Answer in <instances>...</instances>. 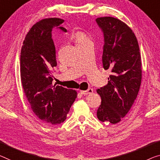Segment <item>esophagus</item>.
<instances>
[{
  "mask_svg": "<svg viewBox=\"0 0 160 160\" xmlns=\"http://www.w3.org/2000/svg\"><path fill=\"white\" fill-rule=\"evenodd\" d=\"M80 93L82 94H83V95H87V94H92V93H93V88H88V89L86 90V91H82V90H81L80 91Z\"/></svg>",
  "mask_w": 160,
  "mask_h": 160,
  "instance_id": "esophagus-1",
  "label": "esophagus"
}]
</instances>
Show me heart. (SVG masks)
Masks as SVG:
<instances>
[{
  "label": "heart",
  "mask_w": 160,
  "mask_h": 160,
  "mask_svg": "<svg viewBox=\"0 0 160 160\" xmlns=\"http://www.w3.org/2000/svg\"><path fill=\"white\" fill-rule=\"evenodd\" d=\"M73 38H74L75 41L77 42V44L82 43L87 40H88V39H89V38H88V36L83 33V32H82V31L76 32L74 35H73Z\"/></svg>",
  "instance_id": "b5f03b06"
}]
</instances>
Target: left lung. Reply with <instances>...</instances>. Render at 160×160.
I'll return each instance as SVG.
<instances>
[{"mask_svg":"<svg viewBox=\"0 0 160 160\" xmlns=\"http://www.w3.org/2000/svg\"><path fill=\"white\" fill-rule=\"evenodd\" d=\"M104 32L102 63L112 74L104 87L98 88L102 102L97 115L102 122L115 124L131 109L142 82V60L138 41L130 27L114 17L97 18Z\"/></svg>","mask_w":160,"mask_h":160,"instance_id":"obj_1","label":"left lung"}]
</instances>
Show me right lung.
<instances>
[{"instance_id":"add662e5","label":"right lung","mask_w":160,"mask_h":160,"mask_svg":"<svg viewBox=\"0 0 160 160\" xmlns=\"http://www.w3.org/2000/svg\"><path fill=\"white\" fill-rule=\"evenodd\" d=\"M63 21L59 18L38 21L26 34L21 51V79L26 99L36 117L52 125L65 121L77 97V91L52 84L57 62L51 31Z\"/></svg>"}]
</instances>
